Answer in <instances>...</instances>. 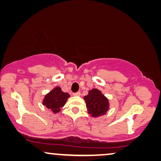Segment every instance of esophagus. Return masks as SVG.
<instances>
[{
	"instance_id": "1",
	"label": "esophagus",
	"mask_w": 161,
	"mask_h": 161,
	"mask_svg": "<svg viewBox=\"0 0 161 161\" xmlns=\"http://www.w3.org/2000/svg\"><path fill=\"white\" fill-rule=\"evenodd\" d=\"M73 96H80V92H74Z\"/></svg>"
}]
</instances>
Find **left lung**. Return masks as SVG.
<instances>
[{
	"instance_id": "left-lung-1",
	"label": "left lung",
	"mask_w": 161,
	"mask_h": 161,
	"mask_svg": "<svg viewBox=\"0 0 161 161\" xmlns=\"http://www.w3.org/2000/svg\"><path fill=\"white\" fill-rule=\"evenodd\" d=\"M88 113L96 117L105 114L108 109V100L100 90L92 89L90 90L87 96L84 97Z\"/></svg>"
}]
</instances>
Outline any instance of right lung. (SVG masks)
Masks as SVG:
<instances>
[{
    "mask_svg": "<svg viewBox=\"0 0 161 161\" xmlns=\"http://www.w3.org/2000/svg\"><path fill=\"white\" fill-rule=\"evenodd\" d=\"M69 96V93L63 92L60 87H57L45 96L43 104L53 113H57L65 105Z\"/></svg>",
    "mask_w": 161,
    "mask_h": 161,
    "instance_id": "add662e5",
    "label": "right lung"
}]
</instances>
